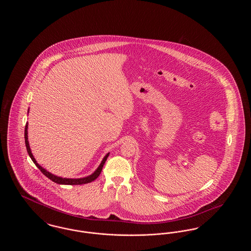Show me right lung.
<instances>
[{"label":"right lung","mask_w":251,"mask_h":251,"mask_svg":"<svg viewBox=\"0 0 251 251\" xmlns=\"http://www.w3.org/2000/svg\"><path fill=\"white\" fill-rule=\"evenodd\" d=\"M27 128H28V125H27V123H26V125H25V130H24V138H25V146H26V149H27V152H28L29 156L31 157L32 161L36 164V167H38L39 170H40L47 178H49V179H51L52 181H54V182H56V183H59V184L78 185V184H84V183L91 182V181L95 180V179L100 176V172H101V170H102V167L104 166V163H105V161L107 160L109 153L106 154L105 157L103 158V160L101 161L100 165L97 168V170H96L95 172H94L93 174H91L90 176H88V177L82 178V179H66V178H61V177H57V176H55V175H52L51 173H50L47 170H45L44 168H42V167H40V166L36 163V159L34 158V156H33L32 152H31V150H30V146H29V142H28V135H27V133H28Z\"/></svg>","instance_id":"1"}]
</instances>
